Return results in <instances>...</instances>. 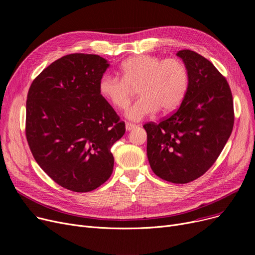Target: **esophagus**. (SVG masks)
<instances>
[{"label": "esophagus", "mask_w": 255, "mask_h": 255, "mask_svg": "<svg viewBox=\"0 0 255 255\" xmlns=\"http://www.w3.org/2000/svg\"><path fill=\"white\" fill-rule=\"evenodd\" d=\"M136 127V125L135 124H132V123H126V130H128V131H130V130H132L133 128H135Z\"/></svg>", "instance_id": "34e87169"}]
</instances>
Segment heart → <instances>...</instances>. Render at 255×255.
Listing matches in <instances>:
<instances>
[{"label":"heart","mask_w":255,"mask_h":255,"mask_svg":"<svg viewBox=\"0 0 255 255\" xmlns=\"http://www.w3.org/2000/svg\"><path fill=\"white\" fill-rule=\"evenodd\" d=\"M120 74L121 78L111 74L101 76L99 93L115 109L125 110L136 88L139 97L126 113L132 121H139L159 109L162 113L176 110L189 83L187 67L178 58L134 56L122 62Z\"/></svg>","instance_id":"b5f03b06"}]
</instances>
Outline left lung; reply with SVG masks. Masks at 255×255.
I'll return each instance as SVG.
<instances>
[{"label": "left lung", "mask_w": 255, "mask_h": 255, "mask_svg": "<svg viewBox=\"0 0 255 255\" xmlns=\"http://www.w3.org/2000/svg\"><path fill=\"white\" fill-rule=\"evenodd\" d=\"M189 75L179 109L160 122L143 125L146 154L155 175L185 184L202 177L229 140L235 122L234 100L226 78L197 52H177Z\"/></svg>", "instance_id": "8db88e82"}]
</instances>
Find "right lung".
Listing matches in <instances>:
<instances>
[{
    "instance_id": "right-lung-1",
    "label": "right lung",
    "mask_w": 255,
    "mask_h": 255,
    "mask_svg": "<svg viewBox=\"0 0 255 255\" xmlns=\"http://www.w3.org/2000/svg\"><path fill=\"white\" fill-rule=\"evenodd\" d=\"M109 66L98 55L64 56L33 80L26 97L25 136L36 162L74 192L92 191L110 179L111 148L126 130L99 93Z\"/></svg>"
}]
</instances>
